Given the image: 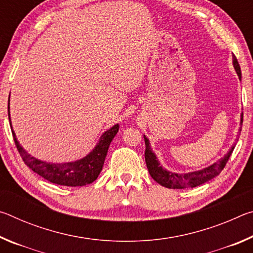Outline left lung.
<instances>
[{
  "label": "left lung",
  "instance_id": "left-lung-1",
  "mask_svg": "<svg viewBox=\"0 0 253 253\" xmlns=\"http://www.w3.org/2000/svg\"><path fill=\"white\" fill-rule=\"evenodd\" d=\"M233 59V67L234 70L237 72L239 79L241 80V69H240L239 62L235 55L232 57ZM243 122V114H241V121L240 124L242 125ZM241 131V129H240ZM145 145H146V149H145V161H146V165L148 169V172L151 174V176L154 178V181H156L158 184H161L162 186L168 187V188H187V187H195L202 184L209 182L210 179L217 176L221 173V170L224 169L226 162L229 161V158L232 154L234 146L230 148L228 154H225L224 157H222L221 160L217 161L216 163H213L212 165L208 166V168L202 169L200 170H194V172L190 173H174L169 172L166 169L163 168L160 164L155 153L152 151L151 144H149V139L144 135Z\"/></svg>",
  "mask_w": 253,
  "mask_h": 253
}]
</instances>
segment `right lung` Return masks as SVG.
Wrapping results in <instances>:
<instances>
[{
	"label": "right lung",
	"instance_id": "1",
	"mask_svg": "<svg viewBox=\"0 0 253 253\" xmlns=\"http://www.w3.org/2000/svg\"><path fill=\"white\" fill-rule=\"evenodd\" d=\"M8 121L13 135L15 146L18 148L23 162L31 169L34 173L39 174L40 176L45 178L53 184L62 186H84L85 184H90L96 181L98 175L100 174L102 166H104L105 158L108 152L109 145L114 137L116 136L119 129V125L116 124L108 130H106L100 136L99 142L95 148L78 161L61 163V164H54V163H46L33 157L21 146L16 139L15 132L12 128L10 118V97H8Z\"/></svg>",
	"mask_w": 253,
	"mask_h": 253
}]
</instances>
